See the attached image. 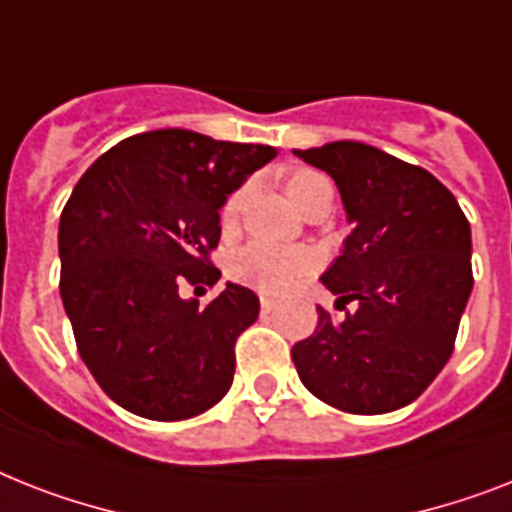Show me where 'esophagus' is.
Here are the masks:
<instances>
[{
  "instance_id": "obj_1",
  "label": "esophagus",
  "mask_w": 512,
  "mask_h": 512,
  "mask_svg": "<svg viewBox=\"0 0 512 512\" xmlns=\"http://www.w3.org/2000/svg\"><path fill=\"white\" fill-rule=\"evenodd\" d=\"M276 307H278V302H276V299H270V297H260V310H263V315L273 313V310H276Z\"/></svg>"
}]
</instances>
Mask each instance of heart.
Returning <instances> with one entry per match:
<instances>
[{
	"mask_svg": "<svg viewBox=\"0 0 512 512\" xmlns=\"http://www.w3.org/2000/svg\"><path fill=\"white\" fill-rule=\"evenodd\" d=\"M286 197L292 199V205L297 207L299 213H307L310 207L318 202V199L331 189V181H328L323 173H315V170H294L286 178ZM244 191H234L231 197L226 199V205L220 210V220L223 226H231L242 210ZM315 268L313 252L297 247H278V244L268 242H252L247 247H242L231 257V276L244 286H252L257 292L265 294H286L297 289L302 281H305Z\"/></svg>",
	"mask_w": 512,
	"mask_h": 512,
	"instance_id": "b5f03b06",
	"label": "heart"
}]
</instances>
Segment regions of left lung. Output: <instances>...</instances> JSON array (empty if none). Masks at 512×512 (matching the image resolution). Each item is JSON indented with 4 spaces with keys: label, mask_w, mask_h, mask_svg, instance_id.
I'll return each instance as SVG.
<instances>
[{
    "label": "left lung",
    "mask_w": 512,
    "mask_h": 512,
    "mask_svg": "<svg viewBox=\"0 0 512 512\" xmlns=\"http://www.w3.org/2000/svg\"><path fill=\"white\" fill-rule=\"evenodd\" d=\"M294 155L339 186L352 234L321 281L355 305L339 321L318 307L315 334L292 347L299 378L344 413L400 410L455 347L473 289L468 218L429 170L371 144L331 141Z\"/></svg>",
    "instance_id": "1"
}]
</instances>
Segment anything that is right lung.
<instances>
[{"label":"right lung","instance_id":"add662e5","mask_svg":"<svg viewBox=\"0 0 512 512\" xmlns=\"http://www.w3.org/2000/svg\"><path fill=\"white\" fill-rule=\"evenodd\" d=\"M276 157L265 144L160 128L99 157L60 215V294L78 355L110 400L149 421H184L231 389L234 344L257 321L252 289L199 307L181 284L220 270V207Z\"/></svg>","mask_w":512,"mask_h":512}]
</instances>
